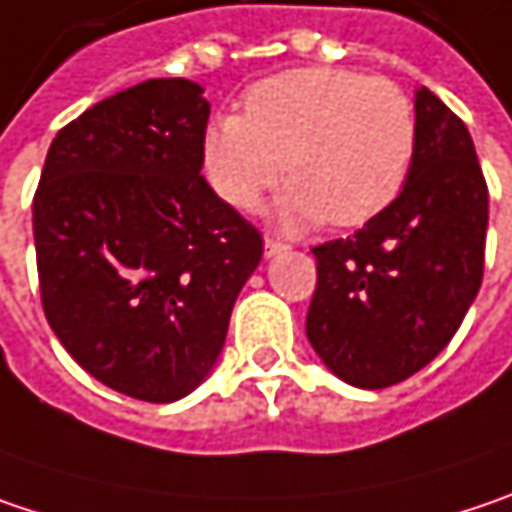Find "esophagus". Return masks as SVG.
<instances>
[{"mask_svg":"<svg viewBox=\"0 0 512 512\" xmlns=\"http://www.w3.org/2000/svg\"><path fill=\"white\" fill-rule=\"evenodd\" d=\"M282 250H288V244H285V241H279V238L274 236L265 238V256H276V253H282Z\"/></svg>","mask_w":512,"mask_h":512,"instance_id":"1","label":"esophagus"}]
</instances>
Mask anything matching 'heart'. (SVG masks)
<instances>
[{
  "label": "heart",
  "mask_w": 512,
  "mask_h": 512,
  "mask_svg": "<svg viewBox=\"0 0 512 512\" xmlns=\"http://www.w3.org/2000/svg\"><path fill=\"white\" fill-rule=\"evenodd\" d=\"M414 151V104L393 81L306 66L250 87L244 116L212 122L203 171L236 209H253L285 171L282 224L358 227L396 201Z\"/></svg>",
  "instance_id": "heart-1"
}]
</instances>
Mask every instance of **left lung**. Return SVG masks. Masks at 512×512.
Masks as SVG:
<instances>
[{
    "instance_id": "8db88e82",
    "label": "left lung",
    "mask_w": 512,
    "mask_h": 512,
    "mask_svg": "<svg viewBox=\"0 0 512 512\" xmlns=\"http://www.w3.org/2000/svg\"><path fill=\"white\" fill-rule=\"evenodd\" d=\"M417 151L396 201L347 238L311 247L306 335L344 382H405L452 341L484 279L490 198L472 136L417 90Z\"/></svg>"
}]
</instances>
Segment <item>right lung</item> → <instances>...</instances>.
<instances>
[{"label": "right lung", "instance_id": "1", "mask_svg": "<svg viewBox=\"0 0 512 512\" xmlns=\"http://www.w3.org/2000/svg\"><path fill=\"white\" fill-rule=\"evenodd\" d=\"M209 101L186 78L116 92L57 130L34 192L40 300L101 384L174 402L209 376L262 236L203 180Z\"/></svg>", "mask_w": 512, "mask_h": 512}]
</instances>
